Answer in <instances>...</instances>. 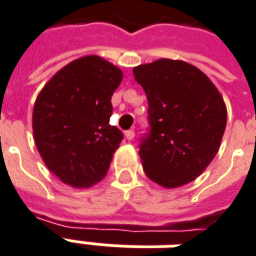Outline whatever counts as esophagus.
<instances>
[{
	"label": "esophagus",
	"instance_id": "1",
	"mask_svg": "<svg viewBox=\"0 0 256 256\" xmlns=\"http://www.w3.org/2000/svg\"><path fill=\"white\" fill-rule=\"evenodd\" d=\"M124 137L128 140H133L134 138V130H128L124 132Z\"/></svg>",
	"mask_w": 256,
	"mask_h": 256
}]
</instances>
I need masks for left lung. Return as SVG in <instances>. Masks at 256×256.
<instances>
[{"label":"left lung","mask_w":256,"mask_h":256,"mask_svg":"<svg viewBox=\"0 0 256 256\" xmlns=\"http://www.w3.org/2000/svg\"><path fill=\"white\" fill-rule=\"evenodd\" d=\"M148 100V133L140 138L146 177L164 188L190 182L220 150L226 106L214 84L194 66L160 58L133 68Z\"/></svg>","instance_id":"obj_1"}]
</instances>
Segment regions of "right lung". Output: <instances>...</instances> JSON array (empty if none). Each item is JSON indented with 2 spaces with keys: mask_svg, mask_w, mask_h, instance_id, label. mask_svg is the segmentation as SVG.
Segmentation results:
<instances>
[{
  "mask_svg": "<svg viewBox=\"0 0 256 256\" xmlns=\"http://www.w3.org/2000/svg\"><path fill=\"white\" fill-rule=\"evenodd\" d=\"M122 71L98 56L74 60L38 94L32 132L42 160L64 184L88 188L106 177L123 140L110 124Z\"/></svg>",
  "mask_w": 256,
  "mask_h": 256,
  "instance_id": "add662e5",
  "label": "right lung"
}]
</instances>
